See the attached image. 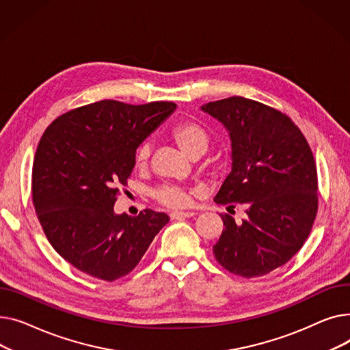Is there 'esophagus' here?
<instances>
[{"mask_svg": "<svg viewBox=\"0 0 350 350\" xmlns=\"http://www.w3.org/2000/svg\"><path fill=\"white\" fill-rule=\"evenodd\" d=\"M171 219L175 220V219H187V217H192L195 216L193 212H171L170 213Z\"/></svg>", "mask_w": 350, "mask_h": 350, "instance_id": "obj_1", "label": "esophagus"}]
</instances>
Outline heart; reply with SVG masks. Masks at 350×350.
<instances>
[{
	"label": "heart",
	"instance_id": "b5f03b06",
	"mask_svg": "<svg viewBox=\"0 0 350 350\" xmlns=\"http://www.w3.org/2000/svg\"><path fill=\"white\" fill-rule=\"evenodd\" d=\"M172 139L178 146L192 158H199L206 152L211 137L208 130L200 124L199 121L187 120L178 122L171 131ZM152 146L148 139L142 141L134 152V163L137 168H146L150 161ZM152 199H155L162 206L179 209L188 206L191 203V192L175 187V185H161L151 192Z\"/></svg>",
	"mask_w": 350,
	"mask_h": 350
}]
</instances>
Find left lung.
Returning <instances> with one entry per match:
<instances>
[{
    "label": "left lung",
    "mask_w": 350,
    "mask_h": 350,
    "mask_svg": "<svg viewBox=\"0 0 350 350\" xmlns=\"http://www.w3.org/2000/svg\"><path fill=\"white\" fill-rule=\"evenodd\" d=\"M229 130L232 172L215 202L247 208L240 224L220 213L224 229L213 245L216 261L253 278L288 262L304 245L318 212V174L305 135L280 110L233 96L203 105ZM234 213V211H233Z\"/></svg>",
    "instance_id": "1"
}]
</instances>
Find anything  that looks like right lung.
Instances as JSON below:
<instances>
[{
  "mask_svg": "<svg viewBox=\"0 0 350 350\" xmlns=\"http://www.w3.org/2000/svg\"><path fill=\"white\" fill-rule=\"evenodd\" d=\"M176 105L101 100L53 120L40 137L32 167V200L52 247L77 270L114 281L130 274L168 215L146 209L116 215L134 152Z\"/></svg>",
  "mask_w": 350,
  "mask_h": 350,
  "instance_id": "obj_1",
  "label": "right lung"
}]
</instances>
